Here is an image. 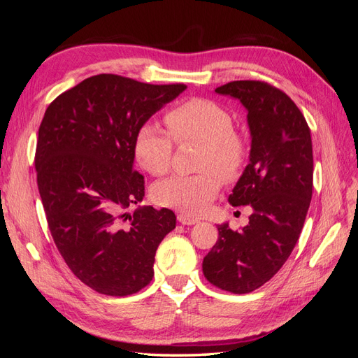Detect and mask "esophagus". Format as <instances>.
Masks as SVG:
<instances>
[{
  "instance_id": "34e87169",
  "label": "esophagus",
  "mask_w": 358,
  "mask_h": 358,
  "mask_svg": "<svg viewBox=\"0 0 358 358\" xmlns=\"http://www.w3.org/2000/svg\"><path fill=\"white\" fill-rule=\"evenodd\" d=\"M178 221H179L180 224H183V225H194V224L199 222L197 218H194V216L187 215V213H179V215H178Z\"/></svg>"
}]
</instances>
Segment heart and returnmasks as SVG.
<instances>
[{"label": "heart", "instance_id": "obj_1", "mask_svg": "<svg viewBox=\"0 0 358 358\" xmlns=\"http://www.w3.org/2000/svg\"><path fill=\"white\" fill-rule=\"evenodd\" d=\"M164 122L176 143L203 145L197 164L201 173L191 176L175 175L161 180L154 187L152 197L166 208L199 213L218 194L219 174L227 182L239 178L249 157L248 140L234 129L230 112L208 99H189L173 106L164 115ZM169 136L164 129L150 122L137 129L134 157L150 175H166L171 166L173 141Z\"/></svg>", "mask_w": 358, "mask_h": 358}]
</instances>
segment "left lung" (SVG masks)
<instances>
[{
	"mask_svg": "<svg viewBox=\"0 0 358 358\" xmlns=\"http://www.w3.org/2000/svg\"><path fill=\"white\" fill-rule=\"evenodd\" d=\"M215 92L237 99L248 110L249 164L229 201L254 212L241 231L218 225L203 273L215 287L246 294L279 272L299 241L312 199L310 129L296 103L266 82L234 80Z\"/></svg>",
	"mask_w": 358,
	"mask_h": 358,
	"instance_id": "8db88e82",
	"label": "left lung"
}]
</instances>
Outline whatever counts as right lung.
I'll list each match as a JSON object with an SVG mask.
<instances>
[{"label":"right lung","instance_id":"add662e5","mask_svg":"<svg viewBox=\"0 0 358 358\" xmlns=\"http://www.w3.org/2000/svg\"><path fill=\"white\" fill-rule=\"evenodd\" d=\"M185 90L96 74L58 95L40 124L37 185L50 234L74 276L100 294L145 288L158 245L176 227L170 209H127L145 197L137 129Z\"/></svg>","mask_w":358,"mask_h":358}]
</instances>
